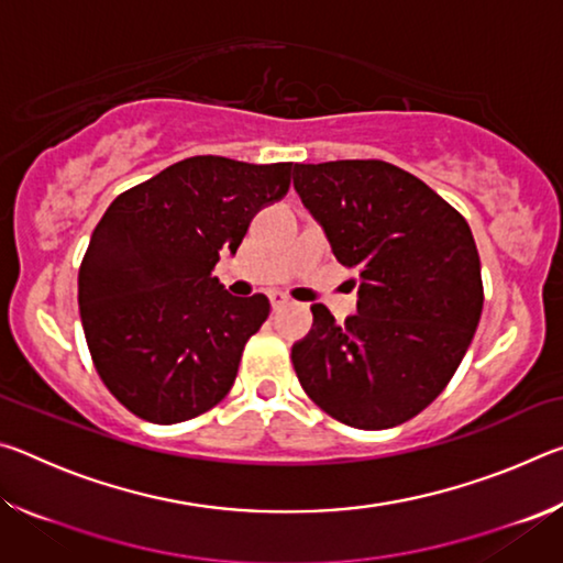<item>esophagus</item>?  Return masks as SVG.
Returning a JSON list of instances; mask_svg holds the SVG:
<instances>
[{
  "instance_id": "esophagus-1",
  "label": "esophagus",
  "mask_w": 563,
  "mask_h": 563,
  "mask_svg": "<svg viewBox=\"0 0 563 563\" xmlns=\"http://www.w3.org/2000/svg\"><path fill=\"white\" fill-rule=\"evenodd\" d=\"M271 305H273V310H280L283 305H288V295H283V292H278V290H273L271 295Z\"/></svg>"
}]
</instances>
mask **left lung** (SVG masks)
<instances>
[{"label":"left lung","mask_w":563,"mask_h":563,"mask_svg":"<svg viewBox=\"0 0 563 563\" xmlns=\"http://www.w3.org/2000/svg\"><path fill=\"white\" fill-rule=\"evenodd\" d=\"M292 186L332 255L357 271V312L338 325L322 302L292 345L308 397L357 430H389L432 402L482 316L470 225L434 190L385 161L295 164Z\"/></svg>","instance_id":"8db88e82"}]
</instances>
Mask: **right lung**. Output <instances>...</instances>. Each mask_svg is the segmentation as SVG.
<instances>
[{
    "label": "right lung",
    "mask_w": 563,
    "mask_h": 563,
    "mask_svg": "<svg viewBox=\"0 0 563 563\" xmlns=\"http://www.w3.org/2000/svg\"><path fill=\"white\" fill-rule=\"evenodd\" d=\"M292 168L184 158L121 194L93 228L79 271L84 335L103 385L136 417L184 422L233 387L271 302L235 298L211 273L288 194Z\"/></svg>",
    "instance_id": "obj_1"
}]
</instances>
